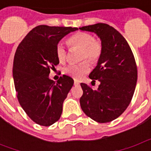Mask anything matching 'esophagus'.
<instances>
[{
	"mask_svg": "<svg viewBox=\"0 0 151 151\" xmlns=\"http://www.w3.org/2000/svg\"><path fill=\"white\" fill-rule=\"evenodd\" d=\"M79 85H80V82H79L78 81L75 80V81H74V86H79Z\"/></svg>",
	"mask_w": 151,
	"mask_h": 151,
	"instance_id": "1",
	"label": "esophagus"
}]
</instances>
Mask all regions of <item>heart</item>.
<instances>
[{
	"instance_id": "1",
	"label": "heart",
	"mask_w": 151,
	"mask_h": 151,
	"mask_svg": "<svg viewBox=\"0 0 151 151\" xmlns=\"http://www.w3.org/2000/svg\"><path fill=\"white\" fill-rule=\"evenodd\" d=\"M68 43L71 47L76 46L82 48L81 59H87L92 63H96L101 56L103 46L101 42L95 40L93 35L86 32H78L73 35L68 40ZM56 56L60 62L64 63L66 60V50L62 43H59L56 47ZM91 70V65L88 61H82L78 64H70L66 66L64 72L67 75L74 79L82 78Z\"/></svg>"
}]
</instances>
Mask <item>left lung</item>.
<instances>
[{"mask_svg": "<svg viewBox=\"0 0 151 151\" xmlns=\"http://www.w3.org/2000/svg\"><path fill=\"white\" fill-rule=\"evenodd\" d=\"M79 29L96 34L103 46L97 65L89 75L92 82L98 80L100 84L93 90L81 83L80 105L96 122H110L125 111L133 98L137 80L135 59L125 39L111 26L97 23Z\"/></svg>", "mask_w": 151, "mask_h": 151, "instance_id": "obj_1", "label": "left lung"}]
</instances>
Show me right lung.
<instances>
[{
	"instance_id": "obj_1",
	"label": "right lung",
	"mask_w": 151,
	"mask_h": 151,
	"mask_svg": "<svg viewBox=\"0 0 151 151\" xmlns=\"http://www.w3.org/2000/svg\"><path fill=\"white\" fill-rule=\"evenodd\" d=\"M77 27L40 25L22 40L15 52L13 78L19 104L34 122L49 126L59 120L63 103L73 85L68 75L57 82L49 78L50 69L59 64L56 47Z\"/></svg>"
}]
</instances>
